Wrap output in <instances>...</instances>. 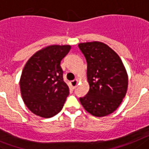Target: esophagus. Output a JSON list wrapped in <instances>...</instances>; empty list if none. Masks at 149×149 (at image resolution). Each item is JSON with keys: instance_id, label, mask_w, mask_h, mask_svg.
I'll return each mask as SVG.
<instances>
[{"instance_id": "1", "label": "esophagus", "mask_w": 149, "mask_h": 149, "mask_svg": "<svg viewBox=\"0 0 149 149\" xmlns=\"http://www.w3.org/2000/svg\"><path fill=\"white\" fill-rule=\"evenodd\" d=\"M78 82H79V80L77 79H76L73 80V81H71L70 85L71 86H72V88H75L77 86V85H78Z\"/></svg>"}]
</instances>
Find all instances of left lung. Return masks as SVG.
<instances>
[{"instance_id":"1","label":"left lung","mask_w":149,"mask_h":149,"mask_svg":"<svg viewBox=\"0 0 149 149\" xmlns=\"http://www.w3.org/2000/svg\"><path fill=\"white\" fill-rule=\"evenodd\" d=\"M79 47L87 61L89 91L79 98L85 110L95 117L116 111L126 95L128 75L117 53L99 41L81 42Z\"/></svg>"}]
</instances>
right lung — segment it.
I'll return each mask as SVG.
<instances>
[{
  "instance_id": "1",
  "label": "right lung",
  "mask_w": 149,
  "mask_h": 149,
  "mask_svg": "<svg viewBox=\"0 0 149 149\" xmlns=\"http://www.w3.org/2000/svg\"><path fill=\"white\" fill-rule=\"evenodd\" d=\"M70 49V45L43 47L23 68L19 81L22 97L28 109L40 117L51 118L58 113L69 95L60 64Z\"/></svg>"
}]
</instances>
